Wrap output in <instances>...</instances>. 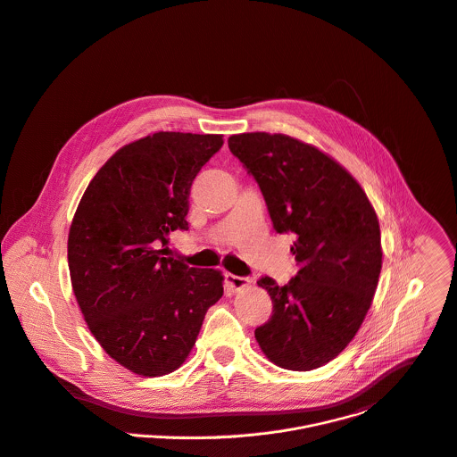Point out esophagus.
I'll return each instance as SVG.
<instances>
[{
    "label": "esophagus",
    "instance_id": "esophagus-1",
    "mask_svg": "<svg viewBox=\"0 0 457 457\" xmlns=\"http://www.w3.org/2000/svg\"><path fill=\"white\" fill-rule=\"evenodd\" d=\"M226 282L233 291H240L251 284V278L247 277H238V275L226 274Z\"/></svg>",
    "mask_w": 457,
    "mask_h": 457
}]
</instances>
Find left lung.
I'll list each match as a JSON object with an SVG mask.
<instances>
[{"label":"left lung","instance_id":"left-lung-1","mask_svg":"<svg viewBox=\"0 0 457 457\" xmlns=\"http://www.w3.org/2000/svg\"><path fill=\"white\" fill-rule=\"evenodd\" d=\"M229 150L260 185L274 229L293 233L298 272L262 277L274 312L254 336L275 365L311 370L355 337L381 272L379 222L364 188L339 162L284 134L247 132Z\"/></svg>","mask_w":457,"mask_h":457}]
</instances>
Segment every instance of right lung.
I'll return each mask as SVG.
<instances>
[{
	"label": "right lung",
	"mask_w": 457,
	"mask_h": 457,
	"mask_svg": "<svg viewBox=\"0 0 457 457\" xmlns=\"http://www.w3.org/2000/svg\"><path fill=\"white\" fill-rule=\"evenodd\" d=\"M220 134L157 132L120 148L87 187L69 231L72 289L104 352L139 376L187 361L224 277L164 258L188 229L190 185Z\"/></svg>",
	"instance_id": "obj_1"
}]
</instances>
